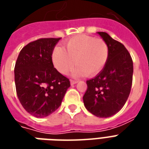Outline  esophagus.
<instances>
[{
    "label": "esophagus",
    "mask_w": 149,
    "mask_h": 149,
    "mask_svg": "<svg viewBox=\"0 0 149 149\" xmlns=\"http://www.w3.org/2000/svg\"><path fill=\"white\" fill-rule=\"evenodd\" d=\"M77 82H78L77 81H73V80H71V81H70V83H71V85H73V84H77Z\"/></svg>",
    "instance_id": "obj_1"
}]
</instances>
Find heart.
<instances>
[{"label":"heart","mask_w":149,"mask_h":149,"mask_svg":"<svg viewBox=\"0 0 149 149\" xmlns=\"http://www.w3.org/2000/svg\"><path fill=\"white\" fill-rule=\"evenodd\" d=\"M109 59V47L100 38L95 39L87 35H80L68 40L64 49L56 47L52 52V61L56 69L66 74L74 65V77L87 74L93 77L98 74L106 65Z\"/></svg>","instance_id":"heart-1"}]
</instances>
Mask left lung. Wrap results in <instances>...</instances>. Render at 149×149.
I'll list each match as a JSON object with an SVG mask.
<instances>
[{"instance_id":"1","label":"left lung","mask_w":149,"mask_h":149,"mask_svg":"<svg viewBox=\"0 0 149 149\" xmlns=\"http://www.w3.org/2000/svg\"><path fill=\"white\" fill-rule=\"evenodd\" d=\"M97 33L109 47V59L98 75L86 81L83 97L86 109L96 116L105 118L118 112L131 91L133 63L125 45L104 32Z\"/></svg>"}]
</instances>
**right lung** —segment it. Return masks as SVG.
Masks as SVG:
<instances>
[{
    "instance_id": "obj_1",
    "label": "right lung",
    "mask_w": 149,
    "mask_h": 149,
    "mask_svg": "<svg viewBox=\"0 0 149 149\" xmlns=\"http://www.w3.org/2000/svg\"><path fill=\"white\" fill-rule=\"evenodd\" d=\"M61 38H40L25 45L14 68L21 105L31 115L45 117L61 104L70 81L53 66L52 52Z\"/></svg>"
}]
</instances>
